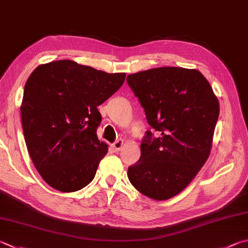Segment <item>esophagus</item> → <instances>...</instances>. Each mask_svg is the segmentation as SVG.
<instances>
[{"label": "esophagus", "instance_id": "esophagus-1", "mask_svg": "<svg viewBox=\"0 0 248 248\" xmlns=\"http://www.w3.org/2000/svg\"><path fill=\"white\" fill-rule=\"evenodd\" d=\"M124 140H117V141L112 144V150H114L115 152H119L121 148H123L124 146Z\"/></svg>", "mask_w": 248, "mask_h": 248}]
</instances>
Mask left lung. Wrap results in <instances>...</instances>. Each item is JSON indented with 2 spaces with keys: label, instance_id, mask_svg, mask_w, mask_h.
<instances>
[{
  "label": "left lung",
  "instance_id": "obj_1",
  "mask_svg": "<svg viewBox=\"0 0 248 248\" xmlns=\"http://www.w3.org/2000/svg\"><path fill=\"white\" fill-rule=\"evenodd\" d=\"M127 82L145 109L148 124L141 157L128 169L143 195L166 201L178 195L200 172L210 155L219 117V101L196 69L158 67L129 75Z\"/></svg>",
  "mask_w": 248,
  "mask_h": 248
}]
</instances>
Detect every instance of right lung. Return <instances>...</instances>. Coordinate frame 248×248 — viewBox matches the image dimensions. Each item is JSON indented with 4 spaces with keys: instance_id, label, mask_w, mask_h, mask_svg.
<instances>
[{
    "instance_id": "add662e5",
    "label": "right lung",
    "mask_w": 248,
    "mask_h": 248,
    "mask_svg": "<svg viewBox=\"0 0 248 248\" xmlns=\"http://www.w3.org/2000/svg\"><path fill=\"white\" fill-rule=\"evenodd\" d=\"M124 73L107 74L70 60L41 64L27 80L21 124L31 160L49 186L79 191L92 181L108 145L97 138V106L117 92Z\"/></svg>"
}]
</instances>
